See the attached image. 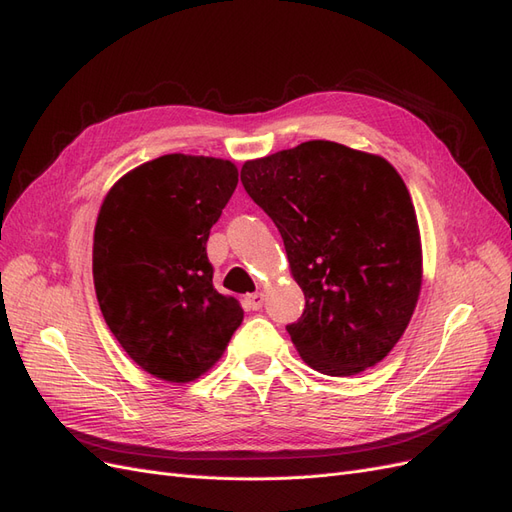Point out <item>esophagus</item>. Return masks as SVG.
I'll return each mask as SVG.
<instances>
[{"label":"esophagus","instance_id":"1","mask_svg":"<svg viewBox=\"0 0 512 512\" xmlns=\"http://www.w3.org/2000/svg\"><path fill=\"white\" fill-rule=\"evenodd\" d=\"M245 307L250 309V312H258V309L262 307V303H265V294L262 292H254V294H247V297L243 299Z\"/></svg>","mask_w":512,"mask_h":512}]
</instances>
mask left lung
<instances>
[{"mask_svg": "<svg viewBox=\"0 0 512 512\" xmlns=\"http://www.w3.org/2000/svg\"><path fill=\"white\" fill-rule=\"evenodd\" d=\"M241 183L284 239L305 309L286 327L320 374L354 376L404 335L423 282L410 192L380 156L307 141L245 162Z\"/></svg>", "mask_w": 512, "mask_h": 512, "instance_id": "8db88e82", "label": "left lung"}]
</instances>
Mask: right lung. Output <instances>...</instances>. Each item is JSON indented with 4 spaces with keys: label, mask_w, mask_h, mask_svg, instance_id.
Here are the masks:
<instances>
[{
    "label": "right lung",
    "mask_w": 512,
    "mask_h": 512,
    "mask_svg": "<svg viewBox=\"0 0 512 512\" xmlns=\"http://www.w3.org/2000/svg\"><path fill=\"white\" fill-rule=\"evenodd\" d=\"M239 183L237 166L168 156L123 175L94 232V286L108 329L130 359L166 382H192L218 363L243 322L213 288L211 226Z\"/></svg>",
    "instance_id": "1"
}]
</instances>
